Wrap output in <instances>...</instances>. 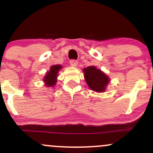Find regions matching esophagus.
Returning a JSON list of instances; mask_svg holds the SVG:
<instances>
[{"label":"esophagus","instance_id":"esophagus-1","mask_svg":"<svg viewBox=\"0 0 153 153\" xmlns=\"http://www.w3.org/2000/svg\"><path fill=\"white\" fill-rule=\"evenodd\" d=\"M78 61L75 60V59H71V60L70 61V64H71V65L73 67H76L78 65Z\"/></svg>","mask_w":153,"mask_h":153}]
</instances>
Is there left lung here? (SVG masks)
<instances>
[{"label":"left lung","instance_id":"1","mask_svg":"<svg viewBox=\"0 0 153 153\" xmlns=\"http://www.w3.org/2000/svg\"><path fill=\"white\" fill-rule=\"evenodd\" d=\"M84 75L88 85L91 90L96 92H103L107 84L109 82L108 77L106 74L96 69L94 66L84 68Z\"/></svg>","mask_w":153,"mask_h":153}]
</instances>
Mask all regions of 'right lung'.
Returning a JSON list of instances; mask_svg holds the SVG:
<instances>
[{
  "label": "right lung",
  "mask_w": 153,
  "mask_h": 153,
  "mask_svg": "<svg viewBox=\"0 0 153 153\" xmlns=\"http://www.w3.org/2000/svg\"><path fill=\"white\" fill-rule=\"evenodd\" d=\"M62 66L57 65H53L50 68V71L47 72L46 76L44 78V81L45 82L47 86H53L55 85L57 82V75L58 71L61 69Z\"/></svg>",
  "instance_id": "obj_1"
}]
</instances>
